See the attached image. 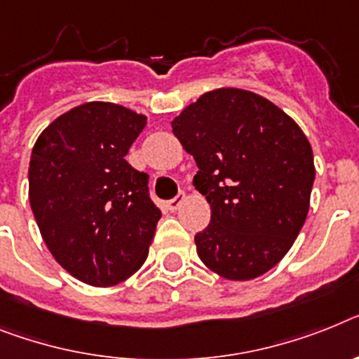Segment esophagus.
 I'll use <instances>...</instances> for the list:
<instances>
[{"instance_id":"34e87169","label":"esophagus","mask_w":359,"mask_h":359,"mask_svg":"<svg viewBox=\"0 0 359 359\" xmlns=\"http://www.w3.org/2000/svg\"><path fill=\"white\" fill-rule=\"evenodd\" d=\"M186 201V195H177V197H173L171 201H168V208H170L171 212H177L180 206H182V203Z\"/></svg>"}]
</instances>
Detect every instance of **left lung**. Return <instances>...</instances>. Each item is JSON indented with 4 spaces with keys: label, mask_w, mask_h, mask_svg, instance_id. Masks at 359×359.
Instances as JSON below:
<instances>
[{
    "label": "left lung",
    "mask_w": 359,
    "mask_h": 359,
    "mask_svg": "<svg viewBox=\"0 0 359 359\" xmlns=\"http://www.w3.org/2000/svg\"><path fill=\"white\" fill-rule=\"evenodd\" d=\"M171 128L194 155V184L212 208L195 236L201 261L230 281L266 273L309 213L316 170L305 133L270 100L233 87L204 93Z\"/></svg>",
    "instance_id": "1"
}]
</instances>
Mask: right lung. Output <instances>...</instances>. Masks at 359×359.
I'll list each match as a JSON object with an SVG mask.
<instances>
[{
	"instance_id": "right-lung-1",
	"label": "right lung",
	"mask_w": 359,
	"mask_h": 359,
	"mask_svg": "<svg viewBox=\"0 0 359 359\" xmlns=\"http://www.w3.org/2000/svg\"><path fill=\"white\" fill-rule=\"evenodd\" d=\"M144 126V114L87 102L32 147L29 201L41 237L71 276L93 287H113L142 266L162 215L149 177L126 161Z\"/></svg>"
}]
</instances>
